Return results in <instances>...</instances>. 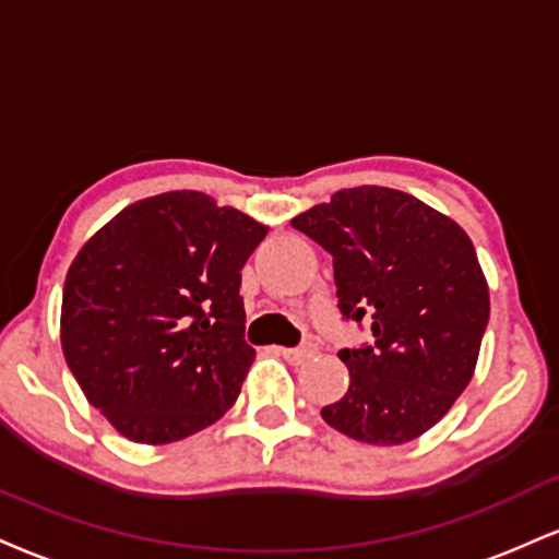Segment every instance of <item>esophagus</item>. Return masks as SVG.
<instances>
[{
    "mask_svg": "<svg viewBox=\"0 0 559 559\" xmlns=\"http://www.w3.org/2000/svg\"><path fill=\"white\" fill-rule=\"evenodd\" d=\"M275 354L284 356L286 361H294V365H301V361L312 359V356H314V346H312V344H305V346H297V348H284V346H278V348H275Z\"/></svg>",
    "mask_w": 559,
    "mask_h": 559,
    "instance_id": "esophagus-1",
    "label": "esophagus"
}]
</instances>
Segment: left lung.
<instances>
[{
  "mask_svg": "<svg viewBox=\"0 0 559 559\" xmlns=\"http://www.w3.org/2000/svg\"><path fill=\"white\" fill-rule=\"evenodd\" d=\"M333 258L338 309L372 322V341L341 348L352 382L322 408L333 429L403 445L450 412L474 378L489 288L468 234L390 187H352L292 221Z\"/></svg>",
  "mask_w": 559,
  "mask_h": 559,
  "instance_id": "obj_1",
  "label": "left lung"
}]
</instances>
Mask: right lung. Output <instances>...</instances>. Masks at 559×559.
<instances>
[{"label": "right lung", "mask_w": 559, "mask_h": 559, "mask_svg": "<svg viewBox=\"0 0 559 559\" xmlns=\"http://www.w3.org/2000/svg\"><path fill=\"white\" fill-rule=\"evenodd\" d=\"M265 234L237 207L179 190L127 205L72 260L67 367L127 440L177 442L234 406L254 359L241 267Z\"/></svg>", "instance_id": "right-lung-1"}]
</instances>
